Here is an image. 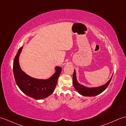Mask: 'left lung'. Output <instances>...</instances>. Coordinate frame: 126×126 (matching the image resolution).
Here are the masks:
<instances>
[{
    "label": "left lung",
    "instance_id": "obj_1",
    "mask_svg": "<svg viewBox=\"0 0 126 126\" xmlns=\"http://www.w3.org/2000/svg\"><path fill=\"white\" fill-rule=\"evenodd\" d=\"M112 76L110 78V79L103 85L95 87H88L80 84L78 82L76 74V70H74V74H73V85H74L75 89L77 90V91L80 94L85 96H95L100 94L101 93L103 92L104 91L107 89V87L110 84L111 79H112Z\"/></svg>",
    "mask_w": 126,
    "mask_h": 126
}]
</instances>
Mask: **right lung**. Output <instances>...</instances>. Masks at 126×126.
Returning a JSON list of instances; mask_svg holds the SVG:
<instances>
[{"label": "right lung", "instance_id": "1", "mask_svg": "<svg viewBox=\"0 0 126 126\" xmlns=\"http://www.w3.org/2000/svg\"><path fill=\"white\" fill-rule=\"evenodd\" d=\"M23 47L20 48L13 62V74L17 86L25 94L36 100L48 97L56 87L58 78L62 71L60 66L55 67V72L47 79L32 77L23 72L19 64V56Z\"/></svg>", "mask_w": 126, "mask_h": 126}]
</instances>
